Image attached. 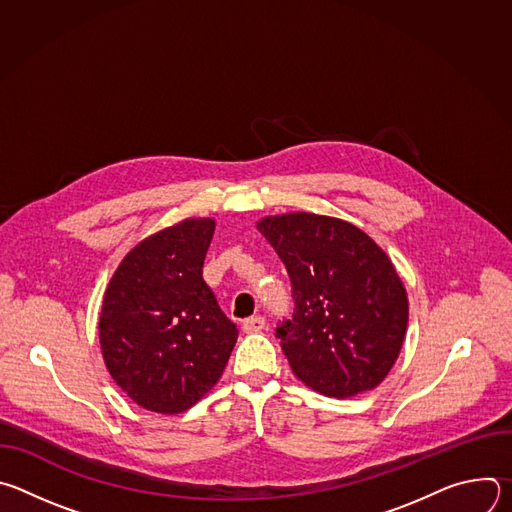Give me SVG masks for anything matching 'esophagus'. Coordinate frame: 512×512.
<instances>
[{"label": "esophagus", "instance_id": "esophagus-1", "mask_svg": "<svg viewBox=\"0 0 512 512\" xmlns=\"http://www.w3.org/2000/svg\"><path fill=\"white\" fill-rule=\"evenodd\" d=\"M263 328H265V318H263V316H253V318L243 320V330H245L247 334H251V332H261Z\"/></svg>", "mask_w": 512, "mask_h": 512}]
</instances>
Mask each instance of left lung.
<instances>
[{"mask_svg":"<svg viewBox=\"0 0 512 512\" xmlns=\"http://www.w3.org/2000/svg\"><path fill=\"white\" fill-rule=\"evenodd\" d=\"M259 233L283 261L296 310L277 326L294 375L346 399L383 383L401 352L409 300L387 253L334 216H265Z\"/></svg>","mask_w":512,"mask_h":512,"instance_id":"obj_1","label":"left lung"}]
</instances>
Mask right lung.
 <instances>
[{"mask_svg":"<svg viewBox=\"0 0 512 512\" xmlns=\"http://www.w3.org/2000/svg\"><path fill=\"white\" fill-rule=\"evenodd\" d=\"M214 218H184L139 241L103 296L99 340L105 367L139 407L174 415L221 379L237 326L202 279Z\"/></svg>","mask_w":512,"mask_h":512,"instance_id":"obj_1","label":"right lung"}]
</instances>
